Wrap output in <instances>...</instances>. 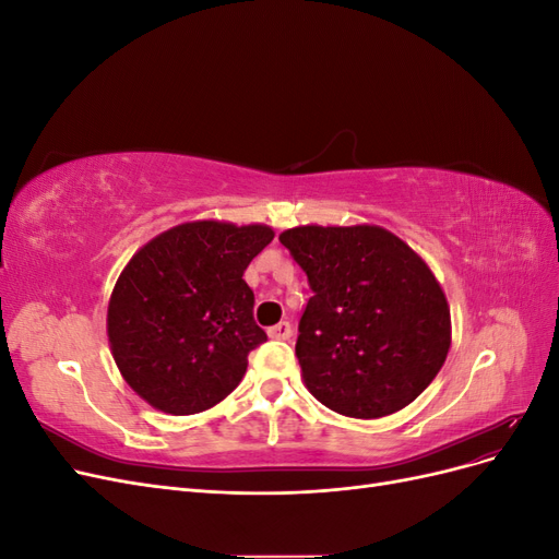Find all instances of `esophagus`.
<instances>
[{"mask_svg":"<svg viewBox=\"0 0 559 559\" xmlns=\"http://www.w3.org/2000/svg\"><path fill=\"white\" fill-rule=\"evenodd\" d=\"M292 324L289 321H280V324H275V326H270L267 329V335L273 337V341H289L292 337Z\"/></svg>","mask_w":559,"mask_h":559,"instance_id":"1","label":"esophagus"}]
</instances>
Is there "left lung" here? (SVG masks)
Listing matches in <instances>:
<instances>
[{"mask_svg": "<svg viewBox=\"0 0 559 559\" xmlns=\"http://www.w3.org/2000/svg\"><path fill=\"white\" fill-rule=\"evenodd\" d=\"M312 298L298 324L302 382L326 408L376 419L413 403L443 368L450 308L429 265L380 226L280 235Z\"/></svg>", "mask_w": 559, "mask_h": 559, "instance_id": "1", "label": "left lung"}]
</instances>
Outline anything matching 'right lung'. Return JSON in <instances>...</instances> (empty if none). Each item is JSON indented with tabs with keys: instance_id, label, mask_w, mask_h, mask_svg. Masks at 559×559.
Instances as JSON below:
<instances>
[{
	"instance_id": "obj_1",
	"label": "right lung",
	"mask_w": 559,
	"mask_h": 559,
	"mask_svg": "<svg viewBox=\"0 0 559 559\" xmlns=\"http://www.w3.org/2000/svg\"><path fill=\"white\" fill-rule=\"evenodd\" d=\"M273 238L263 224L191 222L134 253L107 310L109 347L132 392L156 411L195 415L240 384L247 354L267 341L242 275Z\"/></svg>"
}]
</instances>
